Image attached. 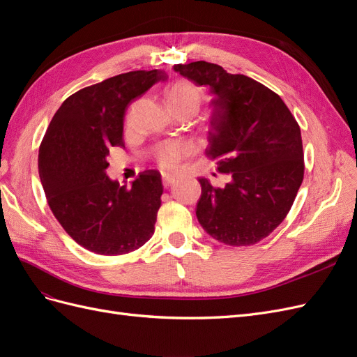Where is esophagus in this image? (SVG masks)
Segmentation results:
<instances>
[{
    "instance_id": "esophagus-1",
    "label": "esophagus",
    "mask_w": 357,
    "mask_h": 357,
    "mask_svg": "<svg viewBox=\"0 0 357 357\" xmlns=\"http://www.w3.org/2000/svg\"><path fill=\"white\" fill-rule=\"evenodd\" d=\"M176 180H177V177L172 176V174H164V176H162V183H164L165 188L171 186L172 183H176Z\"/></svg>"
}]
</instances>
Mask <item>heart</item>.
I'll use <instances>...</instances> for the list:
<instances>
[{"mask_svg":"<svg viewBox=\"0 0 357 357\" xmlns=\"http://www.w3.org/2000/svg\"><path fill=\"white\" fill-rule=\"evenodd\" d=\"M167 104L172 112H192L195 114L204 101V92L190 80H177L172 83L167 93ZM189 152V146L181 142H167L160 144L155 156L160 167L172 168L178 164V160Z\"/></svg>","mask_w":357,"mask_h":357,"instance_id":"1","label":"heart"}]
</instances>
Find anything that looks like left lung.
Returning <instances> with one entry per match:
<instances>
[{
    "label": "left lung",
    "mask_w": 357,
    "mask_h": 357,
    "mask_svg": "<svg viewBox=\"0 0 357 357\" xmlns=\"http://www.w3.org/2000/svg\"><path fill=\"white\" fill-rule=\"evenodd\" d=\"M174 71L210 88L205 155L229 177L223 188L198 178V222L223 244H256L284 220L304 178L299 125L275 92L247 75L205 61L177 63Z\"/></svg>",
    "instance_id": "1"
}]
</instances>
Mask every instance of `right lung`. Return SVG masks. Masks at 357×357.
Here are the masks:
<instances>
[{
  "mask_svg": "<svg viewBox=\"0 0 357 357\" xmlns=\"http://www.w3.org/2000/svg\"><path fill=\"white\" fill-rule=\"evenodd\" d=\"M165 71H129L80 89L62 102L38 150L49 207L71 238L96 255L134 252L155 232L164 188L146 169L131 188L105 174L112 147H123L126 107Z\"/></svg>",
  "mask_w": 357,
  "mask_h": 357,
  "instance_id": "1",
  "label": "right lung"
}]
</instances>
